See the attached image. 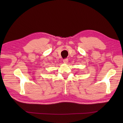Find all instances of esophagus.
Masks as SVG:
<instances>
[{
    "label": "esophagus",
    "mask_w": 123,
    "mask_h": 123,
    "mask_svg": "<svg viewBox=\"0 0 123 123\" xmlns=\"http://www.w3.org/2000/svg\"><path fill=\"white\" fill-rule=\"evenodd\" d=\"M63 62L64 63H67L68 62V59H67V58L64 59L63 60Z\"/></svg>",
    "instance_id": "obj_1"
}]
</instances>
